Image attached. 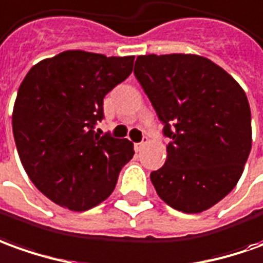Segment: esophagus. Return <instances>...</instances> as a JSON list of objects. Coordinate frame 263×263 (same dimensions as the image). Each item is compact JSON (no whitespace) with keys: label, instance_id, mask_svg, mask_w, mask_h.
<instances>
[{"label":"esophagus","instance_id":"esophagus-1","mask_svg":"<svg viewBox=\"0 0 263 263\" xmlns=\"http://www.w3.org/2000/svg\"><path fill=\"white\" fill-rule=\"evenodd\" d=\"M143 146H144V140H143V142H140V143H136V144H135L136 152H139V150L142 149Z\"/></svg>","mask_w":263,"mask_h":263}]
</instances>
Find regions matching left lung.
<instances>
[{"instance_id": "1", "label": "left lung", "mask_w": 263, "mask_h": 263, "mask_svg": "<svg viewBox=\"0 0 263 263\" xmlns=\"http://www.w3.org/2000/svg\"><path fill=\"white\" fill-rule=\"evenodd\" d=\"M135 76L172 139L164 166L150 175L157 195L176 211H208L236 186L251 153L243 88L196 54L139 55Z\"/></svg>"}]
</instances>
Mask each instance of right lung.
I'll return each instance as SVG.
<instances>
[{
  "mask_svg": "<svg viewBox=\"0 0 263 263\" xmlns=\"http://www.w3.org/2000/svg\"><path fill=\"white\" fill-rule=\"evenodd\" d=\"M135 55L68 50L31 67L18 88L12 133L20 160L43 195L73 212L113 193L133 143L94 132L103 99L133 71Z\"/></svg>",
  "mask_w": 263,
  "mask_h": 263,
  "instance_id": "1",
  "label": "right lung"
}]
</instances>
